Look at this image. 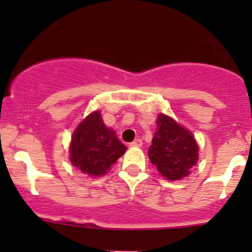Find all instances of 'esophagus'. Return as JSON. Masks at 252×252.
<instances>
[{"instance_id":"obj_1","label":"esophagus","mask_w":252,"mask_h":252,"mask_svg":"<svg viewBox=\"0 0 252 252\" xmlns=\"http://www.w3.org/2000/svg\"><path fill=\"white\" fill-rule=\"evenodd\" d=\"M130 146H135V147H140L142 146V140L141 139H135L133 142H130Z\"/></svg>"}]
</instances>
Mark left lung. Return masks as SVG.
<instances>
[{
	"label": "left lung",
	"instance_id": "8db88e82",
	"mask_svg": "<svg viewBox=\"0 0 252 252\" xmlns=\"http://www.w3.org/2000/svg\"><path fill=\"white\" fill-rule=\"evenodd\" d=\"M199 146L194 135L173 118L159 114L157 129L149 149V158L168 180H180L190 174L199 159Z\"/></svg>",
	"mask_w": 252,
	"mask_h": 252
}]
</instances>
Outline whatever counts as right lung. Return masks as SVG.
I'll return each mask as SVG.
<instances>
[{
    "label": "right lung",
    "mask_w": 252,
    "mask_h": 252,
    "mask_svg": "<svg viewBox=\"0 0 252 252\" xmlns=\"http://www.w3.org/2000/svg\"><path fill=\"white\" fill-rule=\"evenodd\" d=\"M112 129L105 126L100 111L89 114L73 133L69 146L70 162L83 173L101 177L126 152Z\"/></svg>",
    "instance_id": "add662e5"
}]
</instances>
